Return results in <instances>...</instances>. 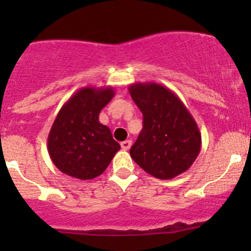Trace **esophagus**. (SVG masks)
I'll return each mask as SVG.
<instances>
[{"label": "esophagus", "instance_id": "34e87169", "mask_svg": "<svg viewBox=\"0 0 251 251\" xmlns=\"http://www.w3.org/2000/svg\"><path fill=\"white\" fill-rule=\"evenodd\" d=\"M131 144H132V141L126 140V141L121 142V148H123L124 151H128V149L131 148Z\"/></svg>", "mask_w": 251, "mask_h": 251}]
</instances>
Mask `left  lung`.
Listing matches in <instances>:
<instances>
[{"label": "left lung", "mask_w": 251, "mask_h": 251, "mask_svg": "<svg viewBox=\"0 0 251 251\" xmlns=\"http://www.w3.org/2000/svg\"><path fill=\"white\" fill-rule=\"evenodd\" d=\"M128 92L143 114V128L131 147V158L160 179L188 170L201 151V135L186 105L155 82L132 83Z\"/></svg>", "instance_id": "1"}]
</instances>
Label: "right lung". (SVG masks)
Wrapping results in <instances>:
<instances>
[{
  "label": "right lung",
  "mask_w": 251,
  "mask_h": 251,
  "mask_svg": "<svg viewBox=\"0 0 251 251\" xmlns=\"http://www.w3.org/2000/svg\"><path fill=\"white\" fill-rule=\"evenodd\" d=\"M113 87H82L60 108L47 140L48 154L58 170L78 179L102 175L120 144L100 113L114 97Z\"/></svg>",
  "instance_id": "add662e5"
}]
</instances>
